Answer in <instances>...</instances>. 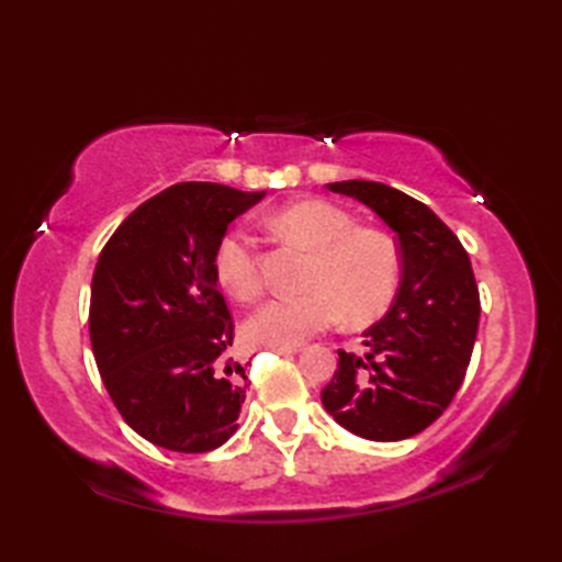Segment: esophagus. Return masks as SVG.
I'll use <instances>...</instances> for the list:
<instances>
[{"label":"esophagus","mask_w":562,"mask_h":562,"mask_svg":"<svg viewBox=\"0 0 562 562\" xmlns=\"http://www.w3.org/2000/svg\"><path fill=\"white\" fill-rule=\"evenodd\" d=\"M270 352H278V355H296L300 352V345H294V348H284V345H268Z\"/></svg>","instance_id":"1"}]
</instances>
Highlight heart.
<instances>
[{
    "mask_svg": "<svg viewBox=\"0 0 562 562\" xmlns=\"http://www.w3.org/2000/svg\"><path fill=\"white\" fill-rule=\"evenodd\" d=\"M282 236L314 248L308 290L262 304L248 321V336L262 345L294 348L345 318L367 324L381 316L401 284V254L393 238L379 229L352 226L340 207L324 200H302L270 217ZM214 274L241 302L262 290L250 238L229 232L214 250Z\"/></svg>",
    "mask_w": 562,
    "mask_h": 562,
    "instance_id": "1",
    "label": "heart"
}]
</instances>
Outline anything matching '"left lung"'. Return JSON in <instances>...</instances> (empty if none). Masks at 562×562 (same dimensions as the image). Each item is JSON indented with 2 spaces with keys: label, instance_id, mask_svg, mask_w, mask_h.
<instances>
[{
  "label": "left lung",
  "instance_id": "8db88e82",
  "mask_svg": "<svg viewBox=\"0 0 562 562\" xmlns=\"http://www.w3.org/2000/svg\"><path fill=\"white\" fill-rule=\"evenodd\" d=\"M396 232L403 274L386 316L364 330V352L338 350L324 408L352 435L408 439L432 425L461 389L481 318L469 254L420 200L374 181L328 183Z\"/></svg>",
  "mask_w": 562,
  "mask_h": 562
}]
</instances>
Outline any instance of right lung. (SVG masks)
Instances as JSON below:
<instances>
[{
	"mask_svg": "<svg viewBox=\"0 0 562 562\" xmlns=\"http://www.w3.org/2000/svg\"><path fill=\"white\" fill-rule=\"evenodd\" d=\"M262 195L176 183L142 202L99 256L89 308L93 357L123 420L161 449L212 451L238 427L248 362L226 355L234 321L214 250Z\"/></svg>",
	"mask_w": 562,
	"mask_h": 562,
	"instance_id": "1",
	"label": "right lung"
}]
</instances>
